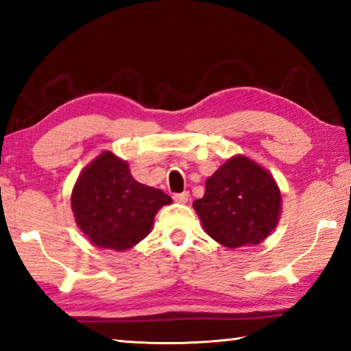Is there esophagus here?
<instances>
[{
  "mask_svg": "<svg viewBox=\"0 0 351 351\" xmlns=\"http://www.w3.org/2000/svg\"><path fill=\"white\" fill-rule=\"evenodd\" d=\"M189 192H182V193H175L173 195V199L176 201V203H181V204H184V203H187L189 201Z\"/></svg>",
  "mask_w": 351,
  "mask_h": 351,
  "instance_id": "esophagus-1",
  "label": "esophagus"
}]
</instances>
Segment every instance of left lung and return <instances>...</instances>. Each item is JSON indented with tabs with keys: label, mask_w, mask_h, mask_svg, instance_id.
<instances>
[{
	"label": "left lung",
	"mask_w": 351,
	"mask_h": 351,
	"mask_svg": "<svg viewBox=\"0 0 351 351\" xmlns=\"http://www.w3.org/2000/svg\"><path fill=\"white\" fill-rule=\"evenodd\" d=\"M203 228L224 247L258 245L278 223L280 190L268 170L237 154L206 181L204 197L193 201Z\"/></svg>",
	"instance_id": "8db88e82"
}]
</instances>
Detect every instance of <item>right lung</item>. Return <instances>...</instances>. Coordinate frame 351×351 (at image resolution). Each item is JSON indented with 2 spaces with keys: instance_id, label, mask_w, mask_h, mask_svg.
Segmentation results:
<instances>
[{
  "instance_id": "1",
  "label": "right lung",
  "mask_w": 351,
  "mask_h": 351,
  "mask_svg": "<svg viewBox=\"0 0 351 351\" xmlns=\"http://www.w3.org/2000/svg\"><path fill=\"white\" fill-rule=\"evenodd\" d=\"M171 198L134 180L128 162L104 152L86 165L71 195L75 223L93 245L127 251L150 234L153 219Z\"/></svg>"
}]
</instances>
